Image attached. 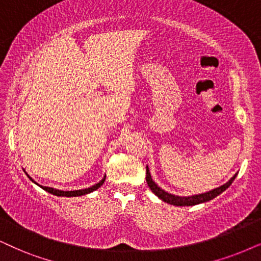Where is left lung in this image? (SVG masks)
<instances>
[{"instance_id":"obj_1","label":"left lung","mask_w":261,"mask_h":261,"mask_svg":"<svg viewBox=\"0 0 261 261\" xmlns=\"http://www.w3.org/2000/svg\"><path fill=\"white\" fill-rule=\"evenodd\" d=\"M146 170H147L146 180H147L148 187L150 188V190L153 191V193L158 197H159V199H161L163 201H165V202H167L170 204H173V206H194V204L207 202V201L212 200V199H214V197L218 196L219 194H222L224 190H226L227 188L231 186L233 179H235L237 176V174H235V176H233L231 179L229 180V182L224 184V186L216 188V189H213L211 191H207V193L199 194V195H193V196H177V195H173V194L167 193V191L161 189L160 187H158L156 184L154 183V180L151 179V176H150V172H149V169H148V166L146 167Z\"/></svg>"}]
</instances>
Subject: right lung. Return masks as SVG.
<instances>
[{
	"mask_svg": "<svg viewBox=\"0 0 261 261\" xmlns=\"http://www.w3.org/2000/svg\"><path fill=\"white\" fill-rule=\"evenodd\" d=\"M29 177V176H28ZM30 179L32 180V182H35L34 179H32L31 177H29ZM105 179H106V176L102 178V180H100L97 184H95V186H92L90 188H87V189H81V190H73V191H64V190H58V189H54V188H49V187H42V186H38L42 188V189H44L45 191H48V193L53 194V195H57V196H67V197H71V196H82V195H85V194H89L91 193V191L96 190L100 188L102 184H103ZM36 183V182H35ZM37 184V183H36Z\"/></svg>",
	"mask_w": 261,
	"mask_h": 261,
	"instance_id": "obj_1",
	"label": "right lung"
}]
</instances>
